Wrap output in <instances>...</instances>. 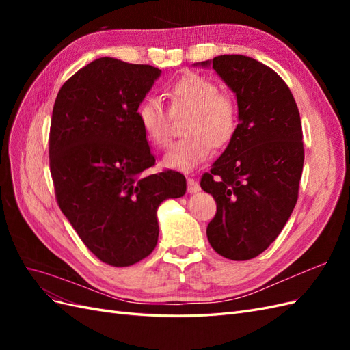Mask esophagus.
I'll return each mask as SVG.
<instances>
[{
    "label": "esophagus",
    "instance_id": "1",
    "mask_svg": "<svg viewBox=\"0 0 350 350\" xmlns=\"http://www.w3.org/2000/svg\"><path fill=\"white\" fill-rule=\"evenodd\" d=\"M200 184L197 183V179L194 178H187V191L189 194H196L200 191Z\"/></svg>",
    "mask_w": 350,
    "mask_h": 350
}]
</instances>
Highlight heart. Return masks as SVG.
Returning <instances> with one entry per match:
<instances>
[{"mask_svg": "<svg viewBox=\"0 0 350 350\" xmlns=\"http://www.w3.org/2000/svg\"><path fill=\"white\" fill-rule=\"evenodd\" d=\"M169 112L156 98L144 99L137 109L142 130L154 147L165 149L172 140V116L189 115L187 139L175 143L163 157V166L191 172L210 157L213 147L226 146L237 134L239 108L219 84L200 74H187L166 90Z\"/></svg>", "mask_w": 350, "mask_h": 350, "instance_id": "b5f03b06", "label": "heart"}]
</instances>
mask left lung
Returning <instances> with one entry per match:
<instances>
[{
	"label": "left lung",
	"instance_id": "obj_1",
	"mask_svg": "<svg viewBox=\"0 0 350 350\" xmlns=\"http://www.w3.org/2000/svg\"><path fill=\"white\" fill-rule=\"evenodd\" d=\"M211 66L237 94L239 124L201 176V188L217 207L207 239L221 257L245 261L270 247L298 201L305 156L301 116L288 84L262 62L220 55Z\"/></svg>",
	"mask_w": 350,
	"mask_h": 350
}]
</instances>
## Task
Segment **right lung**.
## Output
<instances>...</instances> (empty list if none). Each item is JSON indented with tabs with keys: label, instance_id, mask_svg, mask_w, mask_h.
Returning a JSON list of instances; mask_svg holds the SVG:
<instances>
[{
	"label": "right lung",
	"instance_id": "1",
	"mask_svg": "<svg viewBox=\"0 0 350 350\" xmlns=\"http://www.w3.org/2000/svg\"><path fill=\"white\" fill-rule=\"evenodd\" d=\"M161 70L103 57L59 89L49 131L57 203L94 256L129 267L156 248V211L185 194V176L150 174L154 156L137 120Z\"/></svg>",
	"mask_w": 350,
	"mask_h": 350
}]
</instances>
